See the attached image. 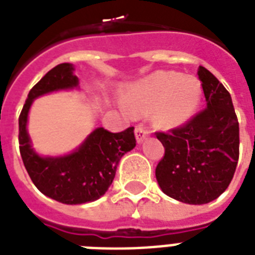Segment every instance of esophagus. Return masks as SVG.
<instances>
[{
  "instance_id": "esophagus-1",
  "label": "esophagus",
  "mask_w": 255,
  "mask_h": 255,
  "mask_svg": "<svg viewBox=\"0 0 255 255\" xmlns=\"http://www.w3.org/2000/svg\"><path fill=\"white\" fill-rule=\"evenodd\" d=\"M148 135H149V131L148 129H145L144 127H141V126H137V127L135 128V136H136V141L137 143H143L144 140L147 139Z\"/></svg>"
}]
</instances>
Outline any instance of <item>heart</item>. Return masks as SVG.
Segmentation results:
<instances>
[{
  "instance_id": "obj_1",
  "label": "heart",
  "mask_w": 255,
  "mask_h": 255,
  "mask_svg": "<svg viewBox=\"0 0 255 255\" xmlns=\"http://www.w3.org/2000/svg\"><path fill=\"white\" fill-rule=\"evenodd\" d=\"M201 94L197 78L177 71H156L128 86L122 107L137 115L151 114L155 127L172 129L193 118Z\"/></svg>"
}]
</instances>
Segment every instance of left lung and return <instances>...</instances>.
Listing matches in <instances>:
<instances>
[{"mask_svg": "<svg viewBox=\"0 0 255 255\" xmlns=\"http://www.w3.org/2000/svg\"><path fill=\"white\" fill-rule=\"evenodd\" d=\"M197 74L205 110L168 133L156 132L165 148L156 180L167 196L190 205L220 197L233 178L240 156V126L232 96L209 70L200 66Z\"/></svg>", "mask_w": 255, "mask_h": 255, "instance_id": "1", "label": "left lung"}]
</instances>
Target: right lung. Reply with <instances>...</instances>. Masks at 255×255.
<instances>
[{
	"label": "right lung",
	"mask_w": 255,
	"mask_h": 255,
	"mask_svg": "<svg viewBox=\"0 0 255 255\" xmlns=\"http://www.w3.org/2000/svg\"><path fill=\"white\" fill-rule=\"evenodd\" d=\"M79 86L71 63L51 69L30 90L18 119L19 152L31 181L39 192L67 205L86 204L102 197L114 181L120 159L136 145L133 127L112 133L99 127L69 155L39 156L31 147L27 116L34 99L49 92Z\"/></svg>",
	"instance_id": "obj_1"
}]
</instances>
